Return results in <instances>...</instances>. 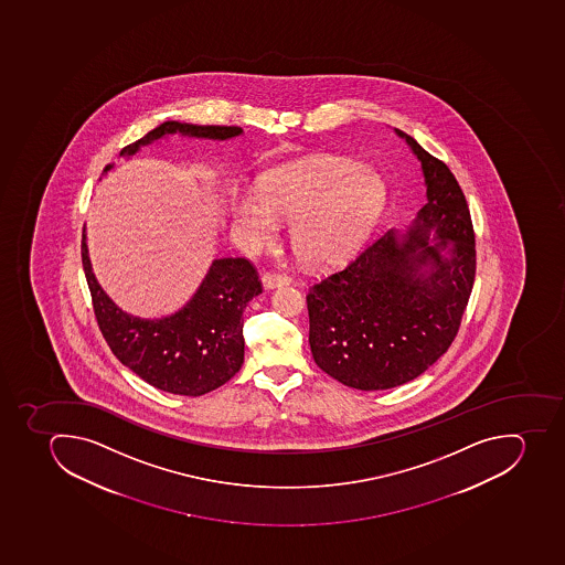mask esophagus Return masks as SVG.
Here are the masks:
<instances>
[{"mask_svg":"<svg viewBox=\"0 0 565 565\" xmlns=\"http://www.w3.org/2000/svg\"><path fill=\"white\" fill-rule=\"evenodd\" d=\"M262 280L265 289L280 288V286H288L291 282L288 276L276 274V271H268V274L262 277Z\"/></svg>","mask_w":565,"mask_h":565,"instance_id":"1","label":"esophagus"}]
</instances>
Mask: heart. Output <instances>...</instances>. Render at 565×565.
Listing matches in <instances>:
<instances>
[{"label": "heart", "instance_id": "b5f03b06", "mask_svg": "<svg viewBox=\"0 0 565 565\" xmlns=\"http://www.w3.org/2000/svg\"><path fill=\"white\" fill-rule=\"evenodd\" d=\"M262 191L233 202L236 234L248 247L276 237L280 218H291L289 242L309 265L342 259L369 233L383 209L386 185L372 168L338 157L285 162L263 173Z\"/></svg>", "mask_w": 565, "mask_h": 565}]
</instances>
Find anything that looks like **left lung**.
Listing matches in <instances>:
<instances>
[{
  "label": "left lung",
  "instance_id": "1",
  "mask_svg": "<svg viewBox=\"0 0 565 565\" xmlns=\"http://www.w3.org/2000/svg\"><path fill=\"white\" fill-rule=\"evenodd\" d=\"M395 134L423 164L426 205L409 228L375 236L306 297L315 363L358 390L424 374L458 334L475 285V228L460 184L446 162Z\"/></svg>",
  "mask_w": 565,
  "mask_h": 565
}]
</instances>
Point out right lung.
Here are the masks:
<instances>
[{
    "mask_svg": "<svg viewBox=\"0 0 565 565\" xmlns=\"http://www.w3.org/2000/svg\"><path fill=\"white\" fill-rule=\"evenodd\" d=\"M177 132L223 141L236 138L243 130L164 121L125 147L119 156H134L139 148ZM110 168L107 164L104 173ZM82 266L105 342L142 381L162 392L199 397L227 383L242 369L243 311L263 291L256 268L245 257L214 259L190 302L177 313L156 320L125 313L107 297L90 268L86 227L82 233Z\"/></svg>",
    "mask_w": 565,
    "mask_h": 565,
    "instance_id": "1",
    "label": "right lung"
}]
</instances>
